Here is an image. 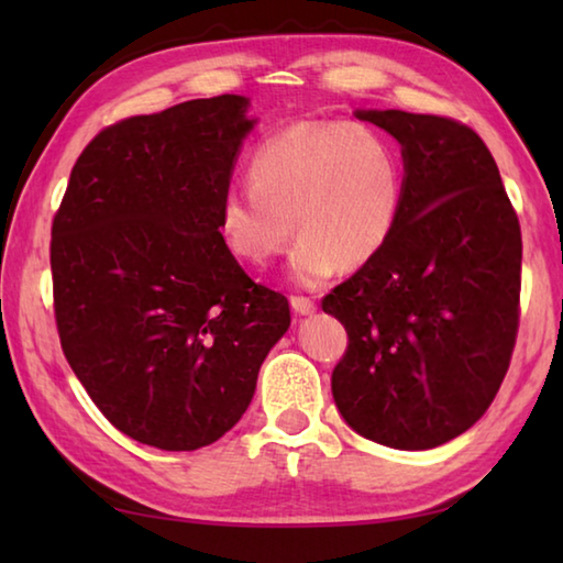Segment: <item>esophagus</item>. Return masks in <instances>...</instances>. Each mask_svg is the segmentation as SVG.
I'll use <instances>...</instances> for the list:
<instances>
[{
	"instance_id": "obj_1",
	"label": "esophagus",
	"mask_w": 563,
	"mask_h": 563,
	"mask_svg": "<svg viewBox=\"0 0 563 563\" xmlns=\"http://www.w3.org/2000/svg\"><path fill=\"white\" fill-rule=\"evenodd\" d=\"M290 305H292V310L298 312V316H312V312H316V300L305 298V295H292Z\"/></svg>"
}]
</instances>
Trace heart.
Wrapping results in <instances>:
<instances>
[{
  "mask_svg": "<svg viewBox=\"0 0 563 563\" xmlns=\"http://www.w3.org/2000/svg\"><path fill=\"white\" fill-rule=\"evenodd\" d=\"M247 180L223 194L228 247L263 268L298 228L290 271L302 285L373 261L395 233L405 190L395 146L355 121H298L271 133L247 161Z\"/></svg>",
  "mask_w": 563,
  "mask_h": 563,
  "instance_id": "1",
  "label": "heart"
}]
</instances>
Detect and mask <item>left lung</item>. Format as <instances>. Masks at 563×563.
Masks as SVG:
<instances>
[{"label": "left lung", "mask_w": 563, "mask_h": 563, "mask_svg": "<svg viewBox=\"0 0 563 563\" xmlns=\"http://www.w3.org/2000/svg\"><path fill=\"white\" fill-rule=\"evenodd\" d=\"M402 146L395 233L322 298L347 330L332 397L357 434L432 450L479 419L519 330L521 228L489 148L432 113L355 111Z\"/></svg>", "instance_id": "1"}]
</instances>
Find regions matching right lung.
<instances>
[{
  "instance_id": "obj_1",
  "label": "right lung",
  "mask_w": 563,
  "mask_h": 563,
  "mask_svg": "<svg viewBox=\"0 0 563 563\" xmlns=\"http://www.w3.org/2000/svg\"><path fill=\"white\" fill-rule=\"evenodd\" d=\"M245 97L194 99L91 139L52 223L54 316L74 375L141 444H213L251 405L290 328L221 235Z\"/></svg>"
}]
</instances>
